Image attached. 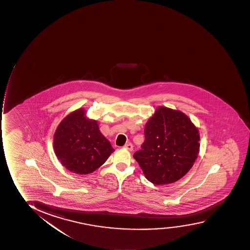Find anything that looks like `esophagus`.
Here are the masks:
<instances>
[{
    "label": "esophagus",
    "mask_w": 250,
    "mask_h": 250,
    "mask_svg": "<svg viewBox=\"0 0 250 250\" xmlns=\"http://www.w3.org/2000/svg\"><path fill=\"white\" fill-rule=\"evenodd\" d=\"M124 147L126 148L127 150L129 151H132V149H133V146H132V145L131 144V143H127V144H126V145H124Z\"/></svg>",
    "instance_id": "1"
}]
</instances>
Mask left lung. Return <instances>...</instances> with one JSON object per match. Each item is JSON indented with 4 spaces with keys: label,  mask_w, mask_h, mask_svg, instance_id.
<instances>
[{
    "label": "left lung",
    "mask_w": 250,
    "mask_h": 250,
    "mask_svg": "<svg viewBox=\"0 0 250 250\" xmlns=\"http://www.w3.org/2000/svg\"><path fill=\"white\" fill-rule=\"evenodd\" d=\"M141 149L133 154L147 181L173 183L183 177L198 155V130L187 115L160 106L147 122Z\"/></svg>",
    "instance_id": "1"
}]
</instances>
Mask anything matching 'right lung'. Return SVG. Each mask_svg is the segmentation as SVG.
<instances>
[{
  "instance_id": "add662e5",
  "label": "right lung",
  "mask_w": 250,
  "mask_h": 250,
  "mask_svg": "<svg viewBox=\"0 0 250 250\" xmlns=\"http://www.w3.org/2000/svg\"><path fill=\"white\" fill-rule=\"evenodd\" d=\"M54 147L61 164L80 175L95 171L114 151L97 122L84 117V109L74 111L61 122L54 133Z\"/></svg>"
}]
</instances>
